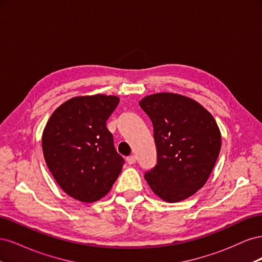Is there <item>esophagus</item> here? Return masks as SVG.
<instances>
[{
  "label": "esophagus",
  "mask_w": 262,
  "mask_h": 262,
  "mask_svg": "<svg viewBox=\"0 0 262 262\" xmlns=\"http://www.w3.org/2000/svg\"><path fill=\"white\" fill-rule=\"evenodd\" d=\"M126 162H128L129 165H133L134 163L137 162V158H136V156H134V155H130L129 157H126Z\"/></svg>",
  "instance_id": "1"
}]
</instances>
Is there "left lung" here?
<instances>
[{"label": "left lung", "instance_id": "obj_1", "mask_svg": "<svg viewBox=\"0 0 262 262\" xmlns=\"http://www.w3.org/2000/svg\"><path fill=\"white\" fill-rule=\"evenodd\" d=\"M139 105L153 123L157 149V164L145 180L162 200H185L205 185L216 163L222 137L215 119L180 94L148 95Z\"/></svg>", "mask_w": 262, "mask_h": 262}]
</instances>
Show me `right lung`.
Returning a JSON list of instances; mask_svg holds the SVG:
<instances>
[{"label": "right lung", "instance_id": "obj_1", "mask_svg": "<svg viewBox=\"0 0 262 262\" xmlns=\"http://www.w3.org/2000/svg\"><path fill=\"white\" fill-rule=\"evenodd\" d=\"M119 97L96 94L63 102L47 122L41 139L47 166L60 188L73 199L92 203L112 189L123 166L107 119Z\"/></svg>", "mask_w": 262, "mask_h": 262}]
</instances>
